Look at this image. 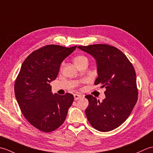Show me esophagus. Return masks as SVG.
<instances>
[{"label": "esophagus", "mask_w": 153, "mask_h": 153, "mask_svg": "<svg viewBox=\"0 0 153 153\" xmlns=\"http://www.w3.org/2000/svg\"><path fill=\"white\" fill-rule=\"evenodd\" d=\"M74 99H75V100H78V99H79L82 98V95H79V94H74Z\"/></svg>", "instance_id": "34e87169"}]
</instances>
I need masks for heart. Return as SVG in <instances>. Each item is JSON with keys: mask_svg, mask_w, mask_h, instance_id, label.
Here are the masks:
<instances>
[{"mask_svg": "<svg viewBox=\"0 0 153 153\" xmlns=\"http://www.w3.org/2000/svg\"><path fill=\"white\" fill-rule=\"evenodd\" d=\"M74 62L77 66H79L84 62H88V59L84 55H78L74 58ZM61 66H62V64Z\"/></svg>", "mask_w": 153, "mask_h": 153, "instance_id": "1", "label": "heart"}]
</instances>
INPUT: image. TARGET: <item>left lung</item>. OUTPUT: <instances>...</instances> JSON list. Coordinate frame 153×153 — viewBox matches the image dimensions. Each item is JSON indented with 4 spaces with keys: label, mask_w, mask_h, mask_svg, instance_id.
Segmentation results:
<instances>
[{
    "label": "left lung",
    "mask_w": 153,
    "mask_h": 153,
    "mask_svg": "<svg viewBox=\"0 0 153 153\" xmlns=\"http://www.w3.org/2000/svg\"><path fill=\"white\" fill-rule=\"evenodd\" d=\"M77 47L96 60L98 77L95 85L106 89V98L101 102L93 95L85 96L89 100L87 120L97 130H113L126 121L137 101L134 68L126 55L113 46L96 44Z\"/></svg>",
    "instance_id": "8db88e82"
}]
</instances>
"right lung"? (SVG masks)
<instances>
[{
  "mask_svg": "<svg viewBox=\"0 0 153 153\" xmlns=\"http://www.w3.org/2000/svg\"><path fill=\"white\" fill-rule=\"evenodd\" d=\"M76 47L48 45L33 51L23 62L16 79L15 96L22 113L42 131L59 128L72 105L73 95H53L50 83L56 78L62 62Z\"/></svg>",
  "mask_w": 153,
  "mask_h": 153,
  "instance_id": "add662e5",
  "label": "right lung"
}]
</instances>
